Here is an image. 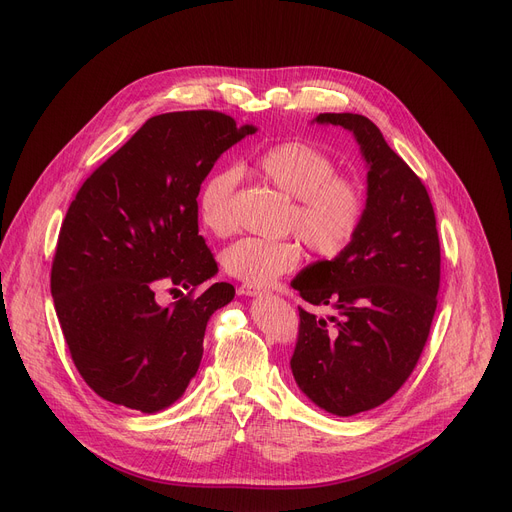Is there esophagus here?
Instances as JSON below:
<instances>
[{
  "mask_svg": "<svg viewBox=\"0 0 512 512\" xmlns=\"http://www.w3.org/2000/svg\"><path fill=\"white\" fill-rule=\"evenodd\" d=\"M238 294H242V297H261L263 290H259V288H255V286L245 284V286H240V288H238Z\"/></svg>",
  "mask_w": 512,
  "mask_h": 512,
  "instance_id": "obj_1",
  "label": "esophagus"
}]
</instances>
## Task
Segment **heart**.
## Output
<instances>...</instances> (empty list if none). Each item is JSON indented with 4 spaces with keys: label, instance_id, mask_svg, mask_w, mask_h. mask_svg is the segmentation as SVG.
<instances>
[{
    "label": "heart",
    "instance_id": "1",
    "mask_svg": "<svg viewBox=\"0 0 512 512\" xmlns=\"http://www.w3.org/2000/svg\"><path fill=\"white\" fill-rule=\"evenodd\" d=\"M255 170L292 199L286 226L297 232L305 245L324 257L342 253L357 236L365 218V193L359 182L338 176L334 159L321 149L286 141L265 147L255 157ZM236 172L211 174L199 193V215L207 230L226 234L234 226L232 193ZM303 257L292 238L245 236L224 251V267L230 276L249 286H267L292 272Z\"/></svg>",
    "mask_w": 512,
    "mask_h": 512
}]
</instances>
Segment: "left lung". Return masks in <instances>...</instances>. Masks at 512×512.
I'll return each mask as SVG.
<instances>
[{"label":"left lung","instance_id":"obj_1","mask_svg":"<svg viewBox=\"0 0 512 512\" xmlns=\"http://www.w3.org/2000/svg\"><path fill=\"white\" fill-rule=\"evenodd\" d=\"M311 124L353 132L367 207L351 245L290 282L307 303L334 309H299L290 369L315 407L351 417L380 407L415 369L438 305L440 240L425 186L378 126L361 114H319Z\"/></svg>","mask_w":512,"mask_h":512}]
</instances>
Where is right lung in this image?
<instances>
[{
  "instance_id": "add662e5",
  "label": "right lung",
  "mask_w": 512,
  "mask_h": 512,
  "mask_svg": "<svg viewBox=\"0 0 512 512\" xmlns=\"http://www.w3.org/2000/svg\"><path fill=\"white\" fill-rule=\"evenodd\" d=\"M255 132L211 110L153 116L70 203L51 297L78 373L103 400L153 415L197 375L207 321L234 286L215 282L174 307L159 305L155 290L193 292L218 274L197 197L220 155Z\"/></svg>"
}]
</instances>
